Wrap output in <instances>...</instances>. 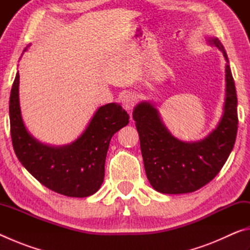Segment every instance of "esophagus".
<instances>
[{"label": "esophagus", "instance_id": "esophagus-1", "mask_svg": "<svg viewBox=\"0 0 250 250\" xmlns=\"http://www.w3.org/2000/svg\"><path fill=\"white\" fill-rule=\"evenodd\" d=\"M137 96L132 92H129V94H126L124 96V98L121 99V103H122V107H124L125 110H132L133 107L137 104Z\"/></svg>", "mask_w": 250, "mask_h": 250}]
</instances>
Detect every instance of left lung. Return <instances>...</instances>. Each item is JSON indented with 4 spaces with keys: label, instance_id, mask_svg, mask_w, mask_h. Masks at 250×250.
<instances>
[{
    "label": "left lung",
    "instance_id": "obj_1",
    "mask_svg": "<svg viewBox=\"0 0 250 250\" xmlns=\"http://www.w3.org/2000/svg\"><path fill=\"white\" fill-rule=\"evenodd\" d=\"M207 43L221 50L226 61L225 101L216 128L202 140L184 142L168 131L152 103L141 101L133 110L146 177L160 193L184 194L203 188L222 170L235 145L238 117L229 61L218 39L209 37Z\"/></svg>",
    "mask_w": 250,
    "mask_h": 250
}]
</instances>
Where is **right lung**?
Here are the masks:
<instances>
[{
	"label": "right lung",
	"mask_w": 250,
	"mask_h": 250,
	"mask_svg": "<svg viewBox=\"0 0 250 250\" xmlns=\"http://www.w3.org/2000/svg\"><path fill=\"white\" fill-rule=\"evenodd\" d=\"M24 49L26 52L27 48ZM23 52V53H24ZM20 74L10 96L11 137L22 166L46 188L69 197H87L100 188L112 135L129 124V115L118 104L101 105L89 124L69 145L49 146L28 132L20 105Z\"/></svg>",
	"instance_id": "obj_1"
}]
</instances>
